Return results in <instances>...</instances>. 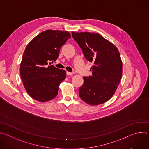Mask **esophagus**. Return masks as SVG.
<instances>
[{
	"instance_id": "esophagus-1",
	"label": "esophagus",
	"mask_w": 149,
	"mask_h": 149,
	"mask_svg": "<svg viewBox=\"0 0 149 149\" xmlns=\"http://www.w3.org/2000/svg\"><path fill=\"white\" fill-rule=\"evenodd\" d=\"M67 75L68 76H72V75H73V73H72V72H70L67 71Z\"/></svg>"
}]
</instances>
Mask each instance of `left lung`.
Masks as SVG:
<instances>
[{
    "label": "left lung",
    "instance_id": "1",
    "mask_svg": "<svg viewBox=\"0 0 149 149\" xmlns=\"http://www.w3.org/2000/svg\"><path fill=\"white\" fill-rule=\"evenodd\" d=\"M84 55L93 62L92 75L84 77L79 88L80 98L91 105L109 100L115 94L123 72V63L117 48L97 33L72 32Z\"/></svg>",
    "mask_w": 149,
    "mask_h": 149
}]
</instances>
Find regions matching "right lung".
<instances>
[{"label":"right lung","mask_w":149,"mask_h":149,"mask_svg":"<svg viewBox=\"0 0 149 149\" xmlns=\"http://www.w3.org/2000/svg\"><path fill=\"white\" fill-rule=\"evenodd\" d=\"M71 37L68 31L47 30L36 36L27 45L20 65V74L27 93L41 102L58 94L59 85L66 78L65 71L48 61H56L60 48Z\"/></svg>","instance_id":"right-lung-1"}]
</instances>
